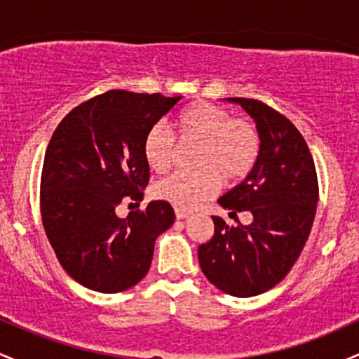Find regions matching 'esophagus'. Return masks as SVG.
Listing matches in <instances>:
<instances>
[{"label": "esophagus", "mask_w": 359, "mask_h": 359, "mask_svg": "<svg viewBox=\"0 0 359 359\" xmlns=\"http://www.w3.org/2000/svg\"><path fill=\"white\" fill-rule=\"evenodd\" d=\"M191 211H187V209H180V208H175V216L177 219H185V217L191 216Z\"/></svg>", "instance_id": "34e87169"}]
</instances>
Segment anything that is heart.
Listing matches in <instances>:
<instances>
[{
    "label": "heart",
    "mask_w": 359,
    "mask_h": 359,
    "mask_svg": "<svg viewBox=\"0 0 359 359\" xmlns=\"http://www.w3.org/2000/svg\"><path fill=\"white\" fill-rule=\"evenodd\" d=\"M180 142L201 143L197 170H180L155 185V194L180 209H194L212 197L226 182H238L257 165L262 154L258 128L245 118H231L209 102H194L177 119ZM175 140L165 125L148 128L143 156L155 172H167L174 162Z\"/></svg>",
    "instance_id": "heart-1"
}]
</instances>
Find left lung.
Segmentation results:
<instances>
[{
    "mask_svg": "<svg viewBox=\"0 0 359 359\" xmlns=\"http://www.w3.org/2000/svg\"><path fill=\"white\" fill-rule=\"evenodd\" d=\"M255 119L262 137L257 165L221 197L229 214L253 222L228 226L212 216L214 236L199 246V265L214 287L234 297L270 290L295 265L314 222L319 182L306 140L294 123L265 102L229 97Z\"/></svg>",
    "mask_w": 359,
    "mask_h": 359,
    "instance_id": "left-lung-1",
    "label": "left lung"
}]
</instances>
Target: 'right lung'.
Masks as SVG:
<instances>
[{
  "label": "right lung",
  "mask_w": 359,
  "mask_h": 359,
  "mask_svg": "<svg viewBox=\"0 0 359 359\" xmlns=\"http://www.w3.org/2000/svg\"><path fill=\"white\" fill-rule=\"evenodd\" d=\"M180 100L111 89L74 108L53 131L40 214L62 269L81 285L116 294L150 270L155 240L174 224V208L154 201L125 219L116 208L143 201L150 180L143 138Z\"/></svg>",
  "instance_id": "add662e5"
}]
</instances>
